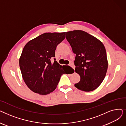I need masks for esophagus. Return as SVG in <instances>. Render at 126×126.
I'll return each instance as SVG.
<instances>
[{
  "label": "esophagus",
  "mask_w": 126,
  "mask_h": 126,
  "mask_svg": "<svg viewBox=\"0 0 126 126\" xmlns=\"http://www.w3.org/2000/svg\"><path fill=\"white\" fill-rule=\"evenodd\" d=\"M69 65L70 66H71L72 68H73L74 69H75V65H74L73 64H72V63H70Z\"/></svg>",
  "instance_id": "34e87169"
}]
</instances>
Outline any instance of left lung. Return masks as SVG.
I'll return each mask as SVG.
<instances>
[{
    "label": "left lung",
    "instance_id": "1",
    "mask_svg": "<svg viewBox=\"0 0 126 126\" xmlns=\"http://www.w3.org/2000/svg\"><path fill=\"white\" fill-rule=\"evenodd\" d=\"M67 40L76 54L75 71L80 81L75 86L84 91H91L102 83L106 75L108 60L103 43L81 30L66 32Z\"/></svg>",
    "mask_w": 126,
    "mask_h": 126
}]
</instances>
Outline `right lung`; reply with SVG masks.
<instances>
[{"label":"right lung","instance_id":"obj_1","mask_svg":"<svg viewBox=\"0 0 126 126\" xmlns=\"http://www.w3.org/2000/svg\"><path fill=\"white\" fill-rule=\"evenodd\" d=\"M65 38V32H45L24 46L19 66L23 80L32 91L41 95L50 94L57 88L61 76L67 73L65 67L69 66L50 61L55 57L57 45Z\"/></svg>","mask_w":126,"mask_h":126}]
</instances>
